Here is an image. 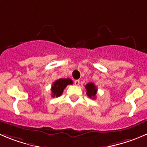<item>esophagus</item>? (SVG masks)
I'll list each match as a JSON object with an SVG mask.
<instances>
[{"instance_id":"obj_1","label":"esophagus","mask_w":147,"mask_h":147,"mask_svg":"<svg viewBox=\"0 0 147 147\" xmlns=\"http://www.w3.org/2000/svg\"><path fill=\"white\" fill-rule=\"evenodd\" d=\"M74 84H75V85H76V86H79V84H80V82H79V80H75Z\"/></svg>"}]
</instances>
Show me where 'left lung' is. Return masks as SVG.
Returning a JSON list of instances; mask_svg holds the SVG:
<instances>
[{"label": "left lung", "mask_w": 147, "mask_h": 147, "mask_svg": "<svg viewBox=\"0 0 147 147\" xmlns=\"http://www.w3.org/2000/svg\"><path fill=\"white\" fill-rule=\"evenodd\" d=\"M85 88L86 89V94L89 97L92 99H95L96 95H97V88L94 83H88L85 86Z\"/></svg>", "instance_id": "left-lung-1"}]
</instances>
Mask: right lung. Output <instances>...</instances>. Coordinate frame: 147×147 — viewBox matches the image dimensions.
<instances>
[{
  "label": "right lung",
  "mask_w": 147,
  "mask_h": 147,
  "mask_svg": "<svg viewBox=\"0 0 147 147\" xmlns=\"http://www.w3.org/2000/svg\"><path fill=\"white\" fill-rule=\"evenodd\" d=\"M69 84H73V81L70 79H60L55 81L52 85V97H60L64 89Z\"/></svg>",
  "instance_id": "add662e5"
}]
</instances>
